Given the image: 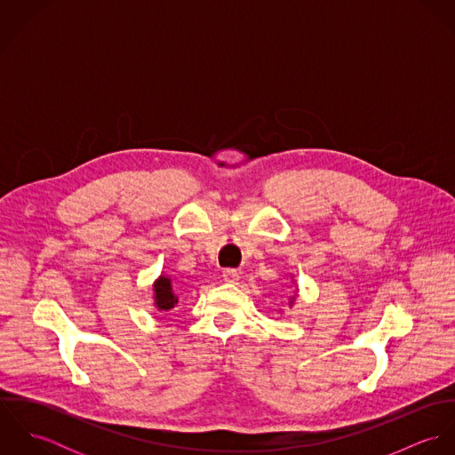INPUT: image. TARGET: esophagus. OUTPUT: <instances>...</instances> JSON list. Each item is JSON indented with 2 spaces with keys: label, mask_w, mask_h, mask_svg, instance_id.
Masks as SVG:
<instances>
[{
  "label": "esophagus",
  "mask_w": 455,
  "mask_h": 455,
  "mask_svg": "<svg viewBox=\"0 0 455 455\" xmlns=\"http://www.w3.org/2000/svg\"><path fill=\"white\" fill-rule=\"evenodd\" d=\"M222 276H224V280L228 282V283H236L238 282V278H240V273L236 271V269H224V273H222Z\"/></svg>",
  "instance_id": "esophagus-1"
}]
</instances>
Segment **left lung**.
<instances>
[{
	"label": "left lung",
	"instance_id": "1",
	"mask_svg": "<svg viewBox=\"0 0 455 455\" xmlns=\"http://www.w3.org/2000/svg\"><path fill=\"white\" fill-rule=\"evenodd\" d=\"M294 305V298H289V307H292Z\"/></svg>",
	"mask_w": 455,
	"mask_h": 455
}]
</instances>
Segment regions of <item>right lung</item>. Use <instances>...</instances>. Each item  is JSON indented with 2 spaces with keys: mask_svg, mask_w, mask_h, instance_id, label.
<instances>
[{
  "mask_svg": "<svg viewBox=\"0 0 455 455\" xmlns=\"http://www.w3.org/2000/svg\"><path fill=\"white\" fill-rule=\"evenodd\" d=\"M179 303V296L173 291V283L172 278L166 275H161L156 282H154V307L159 312H168L172 310L175 305Z\"/></svg>",
  "mask_w": 455,
  "mask_h": 455,
  "instance_id": "add662e5",
  "label": "right lung"
}]
</instances>
